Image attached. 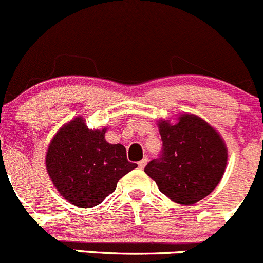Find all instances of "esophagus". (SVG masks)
<instances>
[{"mask_svg":"<svg viewBox=\"0 0 263 263\" xmlns=\"http://www.w3.org/2000/svg\"><path fill=\"white\" fill-rule=\"evenodd\" d=\"M146 163H148V158H146V157H145V158L141 159V161H140L139 163H137V165H139V167L141 168V170H143V168L146 166Z\"/></svg>","mask_w":263,"mask_h":263,"instance_id":"1","label":"esophagus"}]
</instances>
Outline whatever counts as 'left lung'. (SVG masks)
Segmentation results:
<instances>
[{"instance_id":"1","label":"left lung","mask_w":263,"mask_h":263,"mask_svg":"<svg viewBox=\"0 0 263 263\" xmlns=\"http://www.w3.org/2000/svg\"><path fill=\"white\" fill-rule=\"evenodd\" d=\"M163 151L146 165L145 174L159 191L180 205H193L215 190L227 166V146L219 132L195 114L175 123L158 120Z\"/></svg>"}]
</instances>
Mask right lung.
<instances>
[{"instance_id":"obj_1","label":"right lung","mask_w":263,"mask_h":263,"mask_svg":"<svg viewBox=\"0 0 263 263\" xmlns=\"http://www.w3.org/2000/svg\"><path fill=\"white\" fill-rule=\"evenodd\" d=\"M107 128L90 129L82 115L63 124L49 143L45 166L58 192L78 208L97 206L119 179L137 167L122 144L105 140Z\"/></svg>"}]
</instances>
